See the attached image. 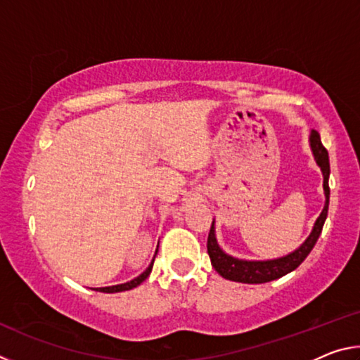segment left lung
Segmentation results:
<instances>
[{
  "label": "left lung",
  "mask_w": 360,
  "mask_h": 360,
  "mask_svg": "<svg viewBox=\"0 0 360 360\" xmlns=\"http://www.w3.org/2000/svg\"><path fill=\"white\" fill-rule=\"evenodd\" d=\"M309 148H311L316 165H318L322 172V178H324L322 187H324V195H326L324 208H322L319 217L316 219L311 233H309L308 238L304 240L302 245L295 249V251L289 252L288 255H283V257L268 259V260H246V259L233 257V255L227 254L221 246H219L217 238H216L214 221H212L210 235H208V254L211 259V265L214 266V270L222 278L230 279V281H236V283H245V284L268 283V281H273V279H278L284 275H288L290 271H294L295 268L300 265L304 259H307V255L311 252V249L314 248L316 241H318L322 227H324V222L327 219L328 197H330V188H328L330 163H328V152L326 150L324 146H322L319 133L316 130H311V133H309Z\"/></svg>",
  "instance_id": "obj_1"
}]
</instances>
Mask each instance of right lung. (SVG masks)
<instances>
[{
	"mask_svg": "<svg viewBox=\"0 0 360 360\" xmlns=\"http://www.w3.org/2000/svg\"><path fill=\"white\" fill-rule=\"evenodd\" d=\"M157 248H158V246H157ZM157 251H158V249H157ZM157 251H155V255H157ZM155 255H154V259H155ZM154 259H152L149 266L146 268V270L141 273V275L136 276L135 279H131V281L124 283V284L108 285V288H95L94 290H96V292H105V294H115V292H124V290H130V289H133V288H136V285H139L143 281H146V278H148V276L150 275L152 266H154Z\"/></svg>",
	"mask_w": 360,
	"mask_h": 360,
	"instance_id": "obj_1",
	"label": "right lung"
}]
</instances>
